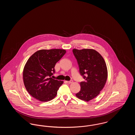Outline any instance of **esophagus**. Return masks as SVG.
Segmentation results:
<instances>
[{
    "label": "esophagus",
    "instance_id": "obj_1",
    "mask_svg": "<svg viewBox=\"0 0 135 135\" xmlns=\"http://www.w3.org/2000/svg\"><path fill=\"white\" fill-rule=\"evenodd\" d=\"M66 82L68 84H71L73 83V80H70V81H66Z\"/></svg>",
    "mask_w": 135,
    "mask_h": 135
}]
</instances>
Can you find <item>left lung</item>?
Here are the masks:
<instances>
[{
	"label": "left lung",
	"mask_w": 135,
	"mask_h": 135,
	"mask_svg": "<svg viewBox=\"0 0 135 135\" xmlns=\"http://www.w3.org/2000/svg\"><path fill=\"white\" fill-rule=\"evenodd\" d=\"M76 59L79 73L85 79L80 83V90L76 94L79 99L89 101L103 89L107 79V69L102 56L92 49L73 50Z\"/></svg>",
	"instance_id": "obj_1"
}]
</instances>
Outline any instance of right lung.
<instances>
[{"mask_svg":"<svg viewBox=\"0 0 135 135\" xmlns=\"http://www.w3.org/2000/svg\"><path fill=\"white\" fill-rule=\"evenodd\" d=\"M66 51L61 49L41 50L29 58L23 70V80L28 92L41 102L49 101L57 94L63 81L51 78L55 66Z\"/></svg>","mask_w":135,"mask_h":135,"instance_id":"obj_1","label":"right lung"}]
</instances>
